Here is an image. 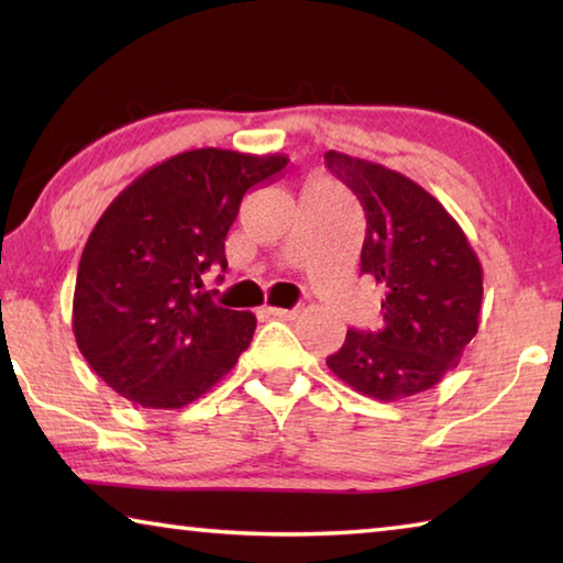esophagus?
<instances>
[{
    "instance_id": "obj_1",
    "label": "esophagus",
    "mask_w": 563,
    "mask_h": 563,
    "mask_svg": "<svg viewBox=\"0 0 563 563\" xmlns=\"http://www.w3.org/2000/svg\"><path fill=\"white\" fill-rule=\"evenodd\" d=\"M268 312H271V316L273 318H285V320H295V318H298L300 316V312H302V308H300V305H295V308H268Z\"/></svg>"
}]
</instances>
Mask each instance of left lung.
Returning <instances> with one entry per match:
<instances>
[{"label":"left lung","instance_id":"obj_1","mask_svg":"<svg viewBox=\"0 0 563 563\" xmlns=\"http://www.w3.org/2000/svg\"><path fill=\"white\" fill-rule=\"evenodd\" d=\"M325 164L362 211L360 273L385 292L383 325L347 330L328 367L379 402L427 393L479 330L482 263L460 223L412 178L340 151H328Z\"/></svg>","mask_w":563,"mask_h":563}]
</instances>
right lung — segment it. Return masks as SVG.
Wrapping results in <instances>:
<instances>
[{
    "label": "right lung",
    "instance_id": "1",
    "mask_svg": "<svg viewBox=\"0 0 563 563\" xmlns=\"http://www.w3.org/2000/svg\"><path fill=\"white\" fill-rule=\"evenodd\" d=\"M285 166L283 154L194 148L144 170L109 203L81 253L71 330L113 393L180 409L235 367L255 316L218 308L203 275L228 268L225 235L245 190Z\"/></svg>",
    "mask_w": 563,
    "mask_h": 563
}]
</instances>
